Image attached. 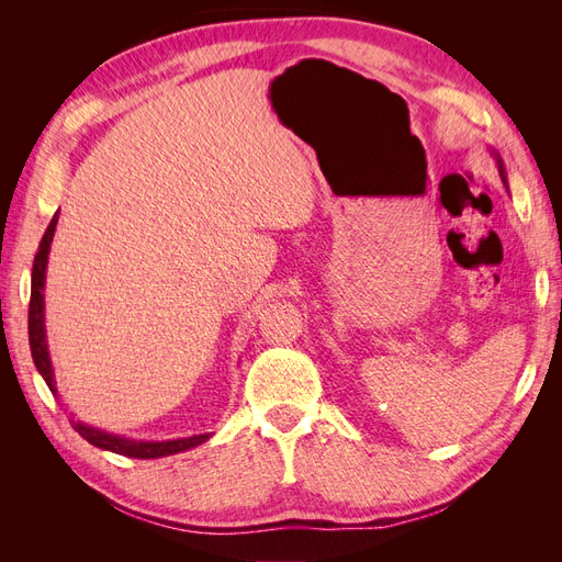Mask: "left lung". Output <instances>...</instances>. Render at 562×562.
Segmentation results:
<instances>
[{"label":"left lung","instance_id":"1","mask_svg":"<svg viewBox=\"0 0 562 562\" xmlns=\"http://www.w3.org/2000/svg\"><path fill=\"white\" fill-rule=\"evenodd\" d=\"M495 159H497V168H499V176H502V180H504V184H506V171H504V164H502L499 155H495Z\"/></svg>","mask_w":562,"mask_h":562}]
</instances>
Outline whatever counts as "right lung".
<instances>
[{"label":"right lung","instance_id":"obj_1","mask_svg":"<svg viewBox=\"0 0 562 562\" xmlns=\"http://www.w3.org/2000/svg\"><path fill=\"white\" fill-rule=\"evenodd\" d=\"M58 225V213L50 220L42 241L40 250L35 255V265H32V288H30V312H27V335H30V351H32V361H35L40 375L48 384V389L58 396L56 380H54V368H50V356L46 347V328H44V281H46V265H48V250L50 241H54V232ZM75 431L87 438L91 446L100 450H110L124 457H135V459H157L166 454H176L184 452L190 448H196L201 443H206L211 434H199V436H187V438H173V440H133L116 436L103 429L87 427L83 422H72Z\"/></svg>","mask_w":562,"mask_h":562}]
</instances>
